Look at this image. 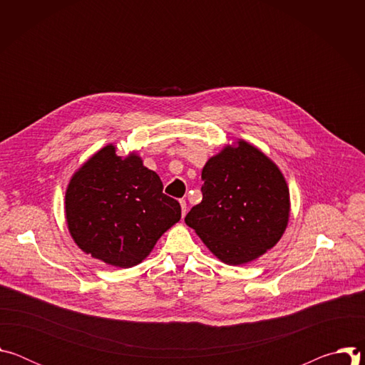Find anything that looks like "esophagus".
Returning a JSON list of instances; mask_svg holds the SVG:
<instances>
[{
	"label": "esophagus",
	"instance_id": "esophagus-1",
	"mask_svg": "<svg viewBox=\"0 0 365 365\" xmlns=\"http://www.w3.org/2000/svg\"><path fill=\"white\" fill-rule=\"evenodd\" d=\"M180 207H182V217L186 215V200L180 199Z\"/></svg>",
	"mask_w": 365,
	"mask_h": 365
}]
</instances>
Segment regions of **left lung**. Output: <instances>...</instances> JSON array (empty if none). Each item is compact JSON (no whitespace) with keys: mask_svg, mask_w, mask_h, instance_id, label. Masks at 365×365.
Segmentation results:
<instances>
[{"mask_svg":"<svg viewBox=\"0 0 365 365\" xmlns=\"http://www.w3.org/2000/svg\"><path fill=\"white\" fill-rule=\"evenodd\" d=\"M202 180V202L185 222L221 262L247 264L277 244L289 221V187L264 153L240 140L206 162Z\"/></svg>","mask_w":365,"mask_h":365,"instance_id":"1","label":"left lung"}]
</instances>
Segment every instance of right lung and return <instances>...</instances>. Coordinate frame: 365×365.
Here are the masks:
<instances>
[{
  "label": "right lung",
  "instance_id": "1",
  "mask_svg": "<svg viewBox=\"0 0 365 365\" xmlns=\"http://www.w3.org/2000/svg\"><path fill=\"white\" fill-rule=\"evenodd\" d=\"M65 212L78 247L121 269L141 263L182 215L179 202L163 193L159 175L135 153L120 158L113 144L72 176Z\"/></svg>",
  "mask_w": 365,
  "mask_h": 365
}]
</instances>
